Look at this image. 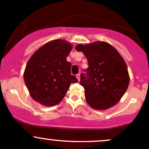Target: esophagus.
<instances>
[{"mask_svg":"<svg viewBox=\"0 0 149 149\" xmlns=\"http://www.w3.org/2000/svg\"><path fill=\"white\" fill-rule=\"evenodd\" d=\"M76 78H77L78 81H80V74H79H79L76 75Z\"/></svg>","mask_w":149,"mask_h":149,"instance_id":"esophagus-1","label":"esophagus"}]
</instances>
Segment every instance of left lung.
<instances>
[{
    "mask_svg": "<svg viewBox=\"0 0 149 149\" xmlns=\"http://www.w3.org/2000/svg\"><path fill=\"white\" fill-rule=\"evenodd\" d=\"M88 61L86 76L81 75L86 100L93 109L104 110L116 104L127 91L130 82L127 67L120 54L106 42L78 45Z\"/></svg>",
    "mask_w": 149,
    "mask_h": 149,
    "instance_id": "8db88e82",
    "label": "left lung"
}]
</instances>
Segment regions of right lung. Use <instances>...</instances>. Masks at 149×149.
I'll list each match as a JSON object with an SVG mask.
<instances>
[{
	"label": "right lung",
	"instance_id": "right-lung-1",
	"mask_svg": "<svg viewBox=\"0 0 149 149\" xmlns=\"http://www.w3.org/2000/svg\"><path fill=\"white\" fill-rule=\"evenodd\" d=\"M73 46L63 40L49 41L39 48L26 63L24 79L30 96L37 102L52 107L62 101L70 85L78 80L66 61Z\"/></svg>",
	"mask_w": 149,
	"mask_h": 149
}]
</instances>
